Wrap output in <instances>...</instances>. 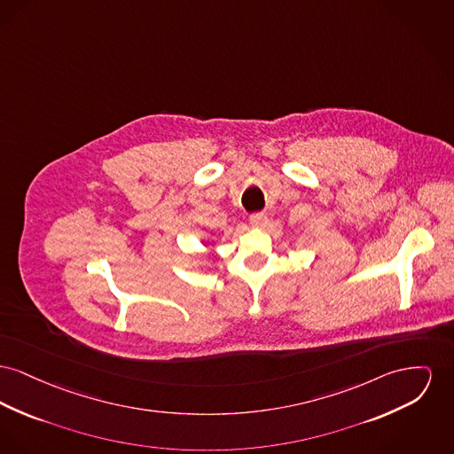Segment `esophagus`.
Returning a JSON list of instances; mask_svg holds the SVG:
<instances>
[{
	"label": "esophagus",
	"instance_id": "34e87169",
	"mask_svg": "<svg viewBox=\"0 0 454 454\" xmlns=\"http://www.w3.org/2000/svg\"><path fill=\"white\" fill-rule=\"evenodd\" d=\"M250 223H252V226H262V224H266L267 214L266 213L252 214V215H250Z\"/></svg>",
	"mask_w": 454,
	"mask_h": 454
}]
</instances>
